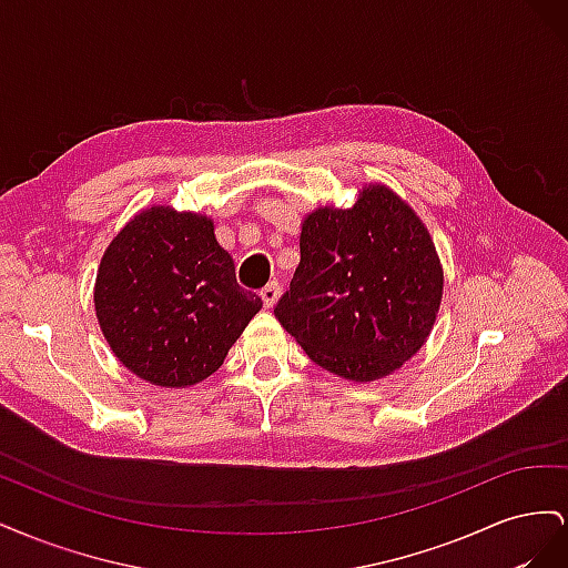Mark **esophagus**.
Instances as JSON below:
<instances>
[{
	"instance_id": "1",
	"label": "esophagus",
	"mask_w": 568,
	"mask_h": 568,
	"mask_svg": "<svg viewBox=\"0 0 568 568\" xmlns=\"http://www.w3.org/2000/svg\"><path fill=\"white\" fill-rule=\"evenodd\" d=\"M261 298H263L265 307H272L274 303H277V298H280V284L277 282H270L267 286H263Z\"/></svg>"
}]
</instances>
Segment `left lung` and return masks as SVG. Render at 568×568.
I'll return each mask as SVG.
<instances>
[{"label":"left lung","instance_id":"left-lung-1","mask_svg":"<svg viewBox=\"0 0 568 568\" xmlns=\"http://www.w3.org/2000/svg\"><path fill=\"white\" fill-rule=\"evenodd\" d=\"M298 244L301 263L274 317L315 365L367 384L419 353L445 280L432 234L403 196L365 184L351 209L307 213Z\"/></svg>","mask_w":568,"mask_h":568}]
</instances>
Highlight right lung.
Listing matches in <instances>:
<instances>
[{
  "instance_id": "add662e5",
  "label": "right lung",
  "mask_w": 568,
  "mask_h": 568,
  "mask_svg": "<svg viewBox=\"0 0 568 568\" xmlns=\"http://www.w3.org/2000/svg\"><path fill=\"white\" fill-rule=\"evenodd\" d=\"M261 307L236 284L213 217L173 205L136 213L97 270L101 334L132 374L161 388L209 379Z\"/></svg>"
}]
</instances>
